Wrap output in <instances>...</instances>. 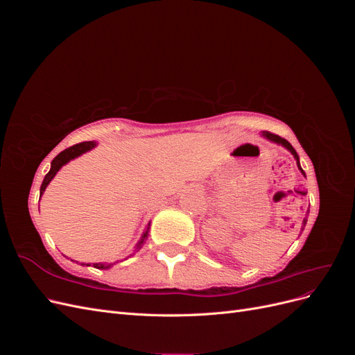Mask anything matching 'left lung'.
I'll return each mask as SVG.
<instances>
[{"instance_id": "left-lung-1", "label": "left lung", "mask_w": 355, "mask_h": 355, "mask_svg": "<svg viewBox=\"0 0 355 355\" xmlns=\"http://www.w3.org/2000/svg\"><path fill=\"white\" fill-rule=\"evenodd\" d=\"M263 136H266L268 139H270V141H272V142H277V144H282L283 146H286L287 149H288V151L290 153H292L293 155H295V158H296V163H297V167H299V170L300 171H302V173H304V176H305V171L302 170V167H300V164H299V155L296 154V151H295V148L292 146V145H290L287 141H286V139L284 137H282V136H278V135H274V133H270V132H265L263 133ZM306 223V220H304V225Z\"/></svg>"}]
</instances>
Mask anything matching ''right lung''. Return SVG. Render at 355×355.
<instances>
[{"mask_svg": "<svg viewBox=\"0 0 355 355\" xmlns=\"http://www.w3.org/2000/svg\"><path fill=\"white\" fill-rule=\"evenodd\" d=\"M94 146H96V144H94V142H81V144H77V145H73V146L67 148L65 151H62L59 155H56V157H55V159L51 161V168H50V171H49V173L46 175L44 180H42V184H41V188H40L41 196H42V192L46 191L47 185L50 184V180H51L53 178H55V175L58 173L59 168H60L63 164H67L69 159H72V158H75V157H78V155H81V154H84V153L90 151V149H92V148H94ZM148 231H149V225H148L146 231L144 232V237H142L141 243H139V245H137V250L141 249L142 244L145 243V240H146V237H148ZM93 265H94L96 268H99V270H103V268H110L112 263H110V265L93 263Z\"/></svg>", "mask_w": 355, "mask_h": 355, "instance_id": "1", "label": "right lung"}]
</instances>
